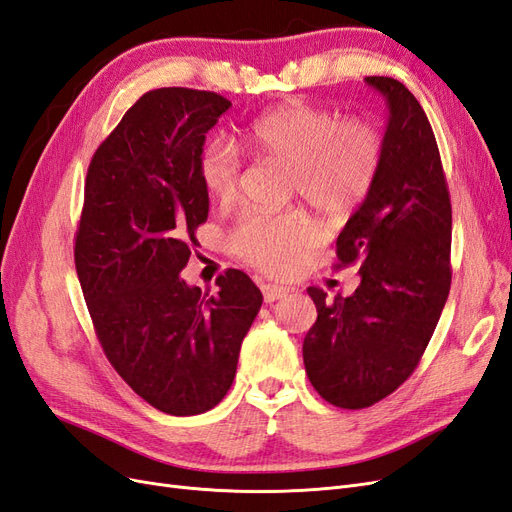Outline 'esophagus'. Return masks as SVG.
Wrapping results in <instances>:
<instances>
[{
	"instance_id": "esophagus-1",
	"label": "esophagus",
	"mask_w": 512,
	"mask_h": 512,
	"mask_svg": "<svg viewBox=\"0 0 512 512\" xmlns=\"http://www.w3.org/2000/svg\"><path fill=\"white\" fill-rule=\"evenodd\" d=\"M288 292H290V288L282 286V284H265V286H262V294H265V301L267 303H273L277 299L286 297Z\"/></svg>"
}]
</instances>
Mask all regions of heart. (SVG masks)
<instances>
[{
  "mask_svg": "<svg viewBox=\"0 0 512 512\" xmlns=\"http://www.w3.org/2000/svg\"><path fill=\"white\" fill-rule=\"evenodd\" d=\"M258 153L292 166V194H301L316 211L342 218L365 203L378 179L384 141L365 119H339L324 108L290 102L258 115L245 128ZM243 162L239 149L213 138L198 156V177L222 205L239 194ZM316 239V228L299 211L245 213L228 243L247 265L271 275L294 269L301 252Z\"/></svg>",
  "mask_w": 512,
  "mask_h": 512,
  "instance_id": "obj_1",
  "label": "heart"
}]
</instances>
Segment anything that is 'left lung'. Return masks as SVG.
I'll use <instances>...</instances> for the list:
<instances>
[{
    "label": "left lung",
    "mask_w": 512,
    "mask_h": 512,
    "mask_svg": "<svg viewBox=\"0 0 512 512\" xmlns=\"http://www.w3.org/2000/svg\"><path fill=\"white\" fill-rule=\"evenodd\" d=\"M389 106L384 158L365 203L337 237V265L361 284L327 301L303 339L307 378L322 399L361 410L404 384L436 331L451 290L453 211L436 136L404 83L367 76Z\"/></svg>",
    "instance_id": "8db88e82"
}]
</instances>
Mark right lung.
<instances>
[{
    "instance_id": "add662e5",
    "label": "right lung",
    "mask_w": 512,
    "mask_h": 512,
    "mask_svg": "<svg viewBox=\"0 0 512 512\" xmlns=\"http://www.w3.org/2000/svg\"><path fill=\"white\" fill-rule=\"evenodd\" d=\"M228 108L215 91L185 87L138 98L91 158L74 239L106 359L136 395L173 416L220 404L262 305V292L239 269L215 280L218 294L179 275L209 213L200 149Z\"/></svg>"
}]
</instances>
